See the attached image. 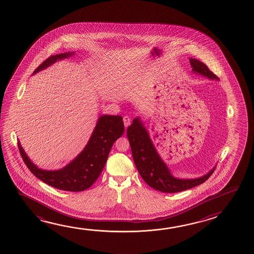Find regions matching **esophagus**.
<instances>
[{
    "instance_id": "obj_1",
    "label": "esophagus",
    "mask_w": 254,
    "mask_h": 254,
    "mask_svg": "<svg viewBox=\"0 0 254 254\" xmlns=\"http://www.w3.org/2000/svg\"><path fill=\"white\" fill-rule=\"evenodd\" d=\"M123 121H124L125 127L127 128V127L130 125V123H131V119H130L128 116H124V118H123Z\"/></svg>"
}]
</instances>
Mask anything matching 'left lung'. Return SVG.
Segmentation results:
<instances>
[{
    "instance_id": "obj_1",
    "label": "left lung",
    "mask_w": 254,
    "mask_h": 254,
    "mask_svg": "<svg viewBox=\"0 0 254 254\" xmlns=\"http://www.w3.org/2000/svg\"><path fill=\"white\" fill-rule=\"evenodd\" d=\"M192 71L212 80H219L216 75L204 63L190 58ZM127 138L131 147L133 162L141 178L150 187L165 193H176L204 183L211 176L215 167L199 177L179 178L172 174L151 141L149 131L141 117H135L127 128Z\"/></svg>"
}]
</instances>
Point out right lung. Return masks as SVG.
I'll return each mask as SVG.
<instances>
[{
	"mask_svg": "<svg viewBox=\"0 0 254 254\" xmlns=\"http://www.w3.org/2000/svg\"><path fill=\"white\" fill-rule=\"evenodd\" d=\"M75 51L55 55L42 63L34 74L45 70L55 63L70 59ZM123 118L120 115H101L91 136L81 152L66 166L58 170H43L33 163L17 141L21 157L34 176L50 186L65 191H83L91 187L99 177L107 161L109 153L117 139L124 133Z\"/></svg>",
	"mask_w": 254,
	"mask_h": 254,
	"instance_id": "obj_1",
	"label": "right lung"
}]
</instances>
